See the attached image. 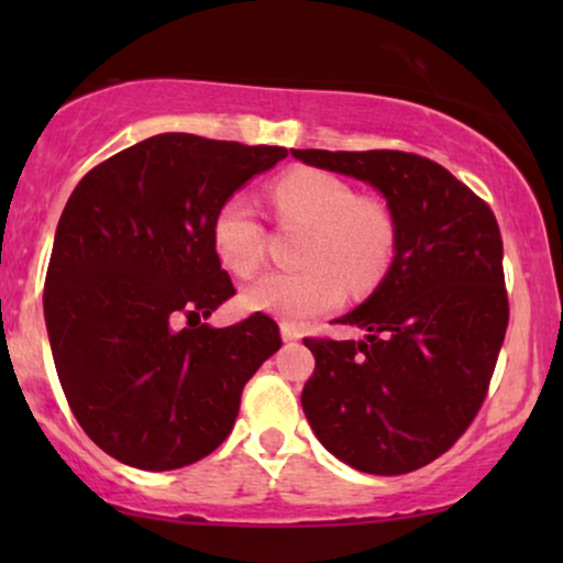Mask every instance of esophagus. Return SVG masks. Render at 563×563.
<instances>
[{
	"label": "esophagus",
	"instance_id": "1",
	"mask_svg": "<svg viewBox=\"0 0 563 563\" xmlns=\"http://www.w3.org/2000/svg\"><path fill=\"white\" fill-rule=\"evenodd\" d=\"M282 338L287 343H295V341H299V338H302V330H299L295 322H282Z\"/></svg>",
	"mask_w": 563,
	"mask_h": 563
}]
</instances>
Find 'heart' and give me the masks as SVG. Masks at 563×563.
I'll return each instance as SVG.
<instances>
[{
    "label": "heart",
    "mask_w": 563,
    "mask_h": 563,
    "mask_svg": "<svg viewBox=\"0 0 563 563\" xmlns=\"http://www.w3.org/2000/svg\"><path fill=\"white\" fill-rule=\"evenodd\" d=\"M274 207L287 225L310 228L299 253V272H274L243 289L249 310L307 320L335 310L345 284L368 291L395 258L397 222L382 199L358 197L341 176L314 168L284 174L272 187ZM264 225L241 195L228 197L212 220V249L230 274H256L264 264Z\"/></svg>",
    "instance_id": "obj_1"
}]
</instances>
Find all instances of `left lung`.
I'll use <instances>...</instances> for the list:
<instances>
[{
    "mask_svg": "<svg viewBox=\"0 0 563 563\" xmlns=\"http://www.w3.org/2000/svg\"><path fill=\"white\" fill-rule=\"evenodd\" d=\"M379 189L397 222L387 276L335 322L364 341L305 338L302 410L358 472L395 476L451 449L487 397L510 305L495 212L449 168L405 151H291Z\"/></svg>",
    "mask_w": 563,
    "mask_h": 563,
    "instance_id": "obj_1",
    "label": "left lung"
}]
</instances>
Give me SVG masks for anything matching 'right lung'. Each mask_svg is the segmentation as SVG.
Returning a JSON list of instances; mask_svg holds the SVG:
<instances>
[{
    "mask_svg": "<svg viewBox=\"0 0 563 563\" xmlns=\"http://www.w3.org/2000/svg\"><path fill=\"white\" fill-rule=\"evenodd\" d=\"M282 158L279 145L164 133L102 161L68 197L45 328L74 418L122 464L168 472L212 453L245 382L279 351L264 312L230 328L202 318L235 295L212 249L214 212Z\"/></svg>",
    "mask_w": 563,
    "mask_h": 563,
    "instance_id": "add662e5",
    "label": "right lung"
}]
</instances>
